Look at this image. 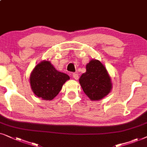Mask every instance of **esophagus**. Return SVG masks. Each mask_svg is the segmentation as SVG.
<instances>
[{
    "mask_svg": "<svg viewBox=\"0 0 147 147\" xmlns=\"http://www.w3.org/2000/svg\"><path fill=\"white\" fill-rule=\"evenodd\" d=\"M72 77H73L75 79L77 80L78 79H79V75H78V74H77V73H73L72 74Z\"/></svg>",
    "mask_w": 147,
    "mask_h": 147,
    "instance_id": "1",
    "label": "esophagus"
}]
</instances>
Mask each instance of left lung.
Instances as JSON below:
<instances>
[{"instance_id":"obj_1","label":"left lung","mask_w":147,"mask_h":147,"mask_svg":"<svg viewBox=\"0 0 147 147\" xmlns=\"http://www.w3.org/2000/svg\"><path fill=\"white\" fill-rule=\"evenodd\" d=\"M79 83L91 101H98L109 93L112 88L111 78L100 61L92 59L86 65V72L81 76Z\"/></svg>"}]
</instances>
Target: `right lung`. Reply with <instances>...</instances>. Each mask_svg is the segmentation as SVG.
<instances>
[{
	"label": "right lung",
	"instance_id": "1",
	"mask_svg": "<svg viewBox=\"0 0 147 147\" xmlns=\"http://www.w3.org/2000/svg\"><path fill=\"white\" fill-rule=\"evenodd\" d=\"M30 85L35 95L44 100H52L59 93L69 76L58 71L50 61L44 60L35 66L30 75Z\"/></svg>",
	"mask_w": 147,
	"mask_h": 147
}]
</instances>
